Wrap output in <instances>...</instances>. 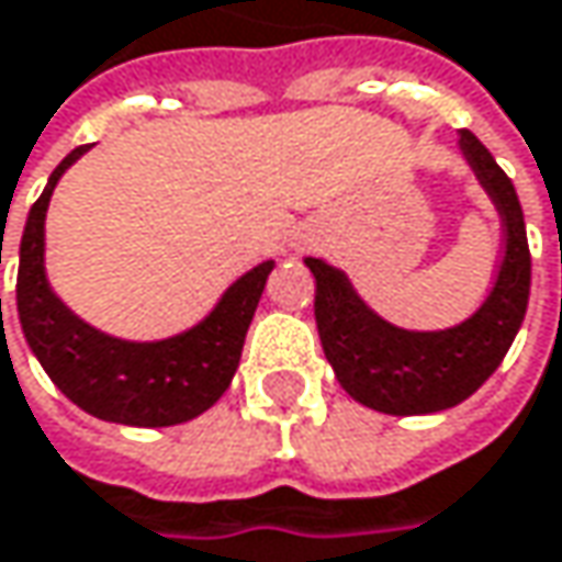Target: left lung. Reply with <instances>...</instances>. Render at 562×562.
<instances>
[{"instance_id": "1", "label": "left lung", "mask_w": 562, "mask_h": 562, "mask_svg": "<svg viewBox=\"0 0 562 562\" xmlns=\"http://www.w3.org/2000/svg\"><path fill=\"white\" fill-rule=\"evenodd\" d=\"M459 145L505 220V258L495 288L465 323L440 333L397 329L359 301L342 271L307 258L316 278L314 314L323 352L339 385L382 414H434L465 401L502 366L525 319L530 248L515 183L469 128L459 132Z\"/></svg>"}]
</instances>
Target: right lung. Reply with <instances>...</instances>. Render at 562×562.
I'll use <instances>...</instances> for the list:
<instances>
[{
	"instance_id": "add662e5",
	"label": "right lung",
	"mask_w": 562,
	"mask_h": 562,
	"mask_svg": "<svg viewBox=\"0 0 562 562\" xmlns=\"http://www.w3.org/2000/svg\"><path fill=\"white\" fill-rule=\"evenodd\" d=\"M83 151L87 145L74 148L57 165L25 223L15 284L25 339L50 382L100 420L128 427H175L193 420L196 414L210 411L233 382L248 323L274 261H261L243 274L223 294L213 314L175 339L125 342L93 329L54 297L44 278L47 200L54 183Z\"/></svg>"
}]
</instances>
